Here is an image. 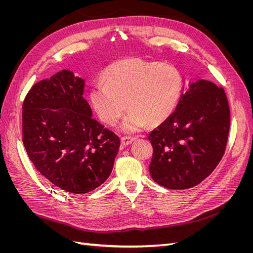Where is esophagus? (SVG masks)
<instances>
[{"mask_svg": "<svg viewBox=\"0 0 253 253\" xmlns=\"http://www.w3.org/2000/svg\"><path fill=\"white\" fill-rule=\"evenodd\" d=\"M134 137L132 136H122L121 137V144L122 147H126L129 143H132L134 141Z\"/></svg>", "mask_w": 253, "mask_h": 253, "instance_id": "esophagus-1", "label": "esophagus"}]
</instances>
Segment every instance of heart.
Listing matches in <instances>:
<instances>
[{"label":"heart","instance_id":"1","mask_svg":"<svg viewBox=\"0 0 253 253\" xmlns=\"http://www.w3.org/2000/svg\"><path fill=\"white\" fill-rule=\"evenodd\" d=\"M105 83L90 90V101L99 118L114 126L127 108L131 109L122 128L133 132L148 122L157 126L175 110L182 89L179 71L171 64L138 58L121 59L104 74Z\"/></svg>","mask_w":253,"mask_h":253}]
</instances>
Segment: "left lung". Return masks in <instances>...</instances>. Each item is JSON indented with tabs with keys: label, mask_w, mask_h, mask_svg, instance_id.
I'll use <instances>...</instances> for the list:
<instances>
[{
	"label": "left lung",
	"mask_w": 253,
	"mask_h": 253,
	"mask_svg": "<svg viewBox=\"0 0 253 253\" xmlns=\"http://www.w3.org/2000/svg\"><path fill=\"white\" fill-rule=\"evenodd\" d=\"M230 109L224 88L208 80L190 84L176 110L150 133V174L158 185L181 190L201 183L225 154Z\"/></svg>",
	"instance_id": "8db88e82"
}]
</instances>
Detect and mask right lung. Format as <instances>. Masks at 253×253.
I'll list each match as a JSON object with an SVG mask.
<instances>
[{
	"label": "right lung",
	"mask_w": 253,
	"mask_h": 253,
	"mask_svg": "<svg viewBox=\"0 0 253 253\" xmlns=\"http://www.w3.org/2000/svg\"><path fill=\"white\" fill-rule=\"evenodd\" d=\"M84 80L63 70L32 86L22 105L23 143L36 169L71 194L98 188L113 170L119 137L91 117Z\"/></svg>",
	"instance_id": "add662e5"
}]
</instances>
